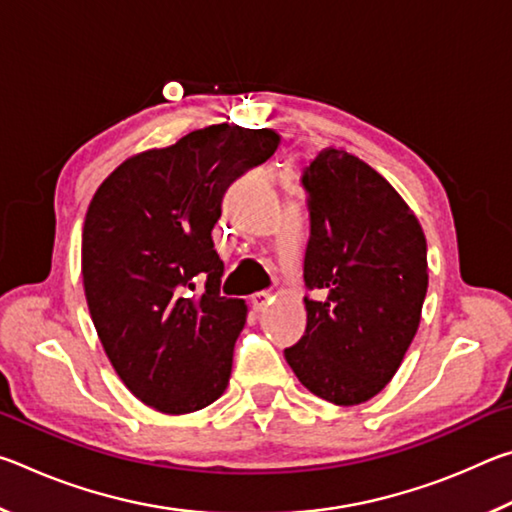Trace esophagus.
I'll list each match as a JSON object with an SVG mask.
<instances>
[{"instance_id":"esophagus-1","label":"esophagus","mask_w":512,"mask_h":512,"mask_svg":"<svg viewBox=\"0 0 512 512\" xmlns=\"http://www.w3.org/2000/svg\"><path fill=\"white\" fill-rule=\"evenodd\" d=\"M271 300V293H253V296H250V305H253L255 311H264L271 305Z\"/></svg>"}]
</instances>
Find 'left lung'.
Wrapping results in <instances>:
<instances>
[{
    "instance_id": "1",
    "label": "left lung",
    "mask_w": 512,
    "mask_h": 512,
    "mask_svg": "<svg viewBox=\"0 0 512 512\" xmlns=\"http://www.w3.org/2000/svg\"><path fill=\"white\" fill-rule=\"evenodd\" d=\"M311 237L305 336L284 357L300 384L336 406L368 402L393 379L427 296V239L375 169L323 149L302 173Z\"/></svg>"
}]
</instances>
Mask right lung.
I'll return each instance as SVG.
<instances>
[{
	"label": "right lung",
	"mask_w": 512,
	"mask_h": 512,
	"mask_svg": "<svg viewBox=\"0 0 512 512\" xmlns=\"http://www.w3.org/2000/svg\"><path fill=\"white\" fill-rule=\"evenodd\" d=\"M277 144L271 128H198L121 162L92 196L81 246L85 300L112 368L155 411H201L228 386L248 307L219 296L212 228L225 189ZM194 276L206 277L203 294L193 293Z\"/></svg>",
	"instance_id": "right-lung-1"
}]
</instances>
